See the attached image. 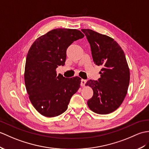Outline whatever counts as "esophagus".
I'll use <instances>...</instances> for the list:
<instances>
[{
  "instance_id": "1",
  "label": "esophagus",
  "mask_w": 149,
  "mask_h": 149,
  "mask_svg": "<svg viewBox=\"0 0 149 149\" xmlns=\"http://www.w3.org/2000/svg\"><path fill=\"white\" fill-rule=\"evenodd\" d=\"M86 83V80H84V79H82L81 82V86H85Z\"/></svg>"
}]
</instances>
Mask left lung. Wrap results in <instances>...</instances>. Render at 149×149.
<instances>
[{
    "label": "left lung",
    "instance_id": "1",
    "mask_svg": "<svg viewBox=\"0 0 149 149\" xmlns=\"http://www.w3.org/2000/svg\"><path fill=\"white\" fill-rule=\"evenodd\" d=\"M81 30L90 44L93 61L103 67L98 81L89 80L86 84L93 90L88 105L96 113H112L122 104L130 84V69L125 54L112 38L90 29Z\"/></svg>",
    "mask_w": 149,
    "mask_h": 149
}]
</instances>
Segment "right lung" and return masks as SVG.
<instances>
[{"label": "right lung", "instance_id": "add662e5", "mask_svg": "<svg viewBox=\"0 0 149 149\" xmlns=\"http://www.w3.org/2000/svg\"><path fill=\"white\" fill-rule=\"evenodd\" d=\"M84 36L76 29H56L37 38L31 46L24 79L30 102L41 115L53 117L66 111L80 88V77L58 75L56 69L65 65L68 46Z\"/></svg>", "mask_w": 149, "mask_h": 149}]
</instances>
